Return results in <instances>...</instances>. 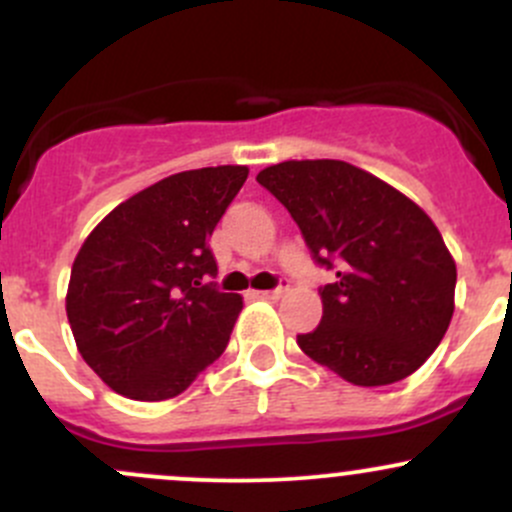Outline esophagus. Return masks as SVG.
Returning a JSON list of instances; mask_svg holds the SVG:
<instances>
[{
    "instance_id": "1",
    "label": "esophagus",
    "mask_w": 512,
    "mask_h": 512,
    "mask_svg": "<svg viewBox=\"0 0 512 512\" xmlns=\"http://www.w3.org/2000/svg\"><path fill=\"white\" fill-rule=\"evenodd\" d=\"M285 292H287V287H277V289H257V292H252V294H255L257 299H280Z\"/></svg>"
}]
</instances>
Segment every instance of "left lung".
Here are the masks:
<instances>
[{
	"label": "left lung",
	"instance_id": "obj_1",
	"mask_svg": "<svg viewBox=\"0 0 512 512\" xmlns=\"http://www.w3.org/2000/svg\"><path fill=\"white\" fill-rule=\"evenodd\" d=\"M289 210L319 265L324 317L297 344L354 386L411 376L441 344L456 309V262L411 198L344 160H285L257 173Z\"/></svg>",
	"mask_w": 512,
	"mask_h": 512
}]
</instances>
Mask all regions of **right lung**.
Instances as JSON below:
<instances>
[{
	"mask_svg": "<svg viewBox=\"0 0 512 512\" xmlns=\"http://www.w3.org/2000/svg\"><path fill=\"white\" fill-rule=\"evenodd\" d=\"M247 165L183 170L131 195L81 245L66 317L86 364L116 394H183L230 342L242 297L218 292L208 247Z\"/></svg>",
	"mask_w": 512,
	"mask_h": 512,
	"instance_id": "1",
	"label": "right lung"
}]
</instances>
